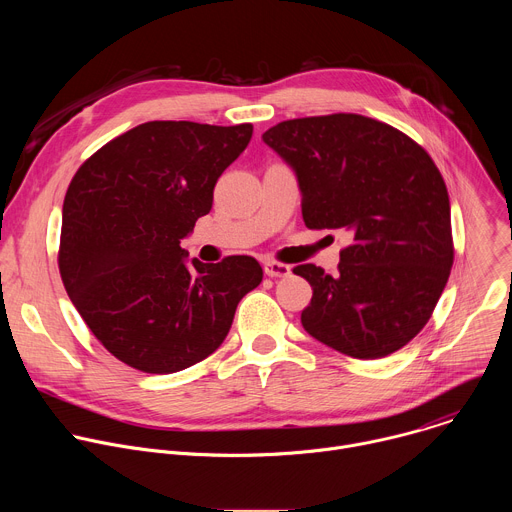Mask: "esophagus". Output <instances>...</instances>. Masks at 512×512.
Returning <instances> with one entry per match:
<instances>
[{"instance_id": "34e87169", "label": "esophagus", "mask_w": 512, "mask_h": 512, "mask_svg": "<svg viewBox=\"0 0 512 512\" xmlns=\"http://www.w3.org/2000/svg\"><path fill=\"white\" fill-rule=\"evenodd\" d=\"M263 271H265V275H269V277H285V275H289L291 267L285 265V263H281V261H265V263H263Z\"/></svg>"}]
</instances>
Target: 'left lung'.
I'll list each match as a JSON object with an SVG mask.
<instances>
[{"instance_id": "obj_1", "label": "left lung", "mask_w": 512, "mask_h": 512, "mask_svg": "<svg viewBox=\"0 0 512 512\" xmlns=\"http://www.w3.org/2000/svg\"><path fill=\"white\" fill-rule=\"evenodd\" d=\"M298 174L304 223L346 231L338 273L294 267L314 289L302 324L352 358H383L431 318L454 263L450 198L407 133L356 113L289 119L263 133Z\"/></svg>"}]
</instances>
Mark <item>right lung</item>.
Returning <instances> with one entry per match:
<instances>
[{
	"instance_id": "add662e5",
	"label": "right lung",
	"mask_w": 512,
	"mask_h": 512,
	"mask_svg": "<svg viewBox=\"0 0 512 512\" xmlns=\"http://www.w3.org/2000/svg\"><path fill=\"white\" fill-rule=\"evenodd\" d=\"M251 135V123L148 121L105 143L72 176L60 277L95 338L127 367L170 375L204 360L261 283L249 255L186 265L180 247Z\"/></svg>"
}]
</instances>
